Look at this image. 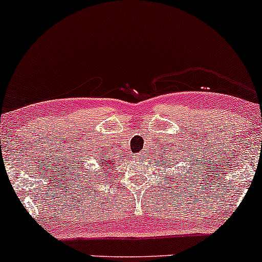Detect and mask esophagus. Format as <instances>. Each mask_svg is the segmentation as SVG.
Wrapping results in <instances>:
<instances>
[{
	"label": "esophagus",
	"instance_id": "obj_1",
	"mask_svg": "<svg viewBox=\"0 0 262 262\" xmlns=\"http://www.w3.org/2000/svg\"><path fill=\"white\" fill-rule=\"evenodd\" d=\"M143 158H144V154H140V152H139V154H137V155L134 156L135 160H140V159H143Z\"/></svg>",
	"mask_w": 262,
	"mask_h": 262
}]
</instances>
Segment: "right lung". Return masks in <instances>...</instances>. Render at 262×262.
Listing matches in <instances>:
<instances>
[{
    "label": "right lung",
    "mask_w": 262,
    "mask_h": 262,
    "mask_svg": "<svg viewBox=\"0 0 262 262\" xmlns=\"http://www.w3.org/2000/svg\"><path fill=\"white\" fill-rule=\"evenodd\" d=\"M98 164L102 166H107V167H112V165L114 164V160L113 159H111V160H102V156H100V161H98Z\"/></svg>",
    "instance_id": "1"
}]
</instances>
